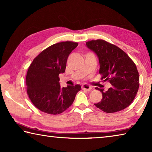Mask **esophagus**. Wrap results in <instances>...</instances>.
Masks as SVG:
<instances>
[{"label": "esophagus", "instance_id": "1", "mask_svg": "<svg viewBox=\"0 0 152 152\" xmlns=\"http://www.w3.org/2000/svg\"><path fill=\"white\" fill-rule=\"evenodd\" d=\"M91 88H92V87L87 84H84L82 85V89L84 90V91H90L91 90Z\"/></svg>", "mask_w": 152, "mask_h": 152}]
</instances>
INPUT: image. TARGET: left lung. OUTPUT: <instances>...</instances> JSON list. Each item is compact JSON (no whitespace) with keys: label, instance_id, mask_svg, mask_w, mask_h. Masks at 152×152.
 Segmentation results:
<instances>
[{"label":"left lung","instance_id":"1","mask_svg":"<svg viewBox=\"0 0 152 152\" xmlns=\"http://www.w3.org/2000/svg\"><path fill=\"white\" fill-rule=\"evenodd\" d=\"M86 45L99 58L101 80L112 85L106 92L96 87L102 92V98L95 106L107 113L120 111L129 106L140 86L135 63L121 49L104 40H91Z\"/></svg>","mask_w":152,"mask_h":152}]
</instances>
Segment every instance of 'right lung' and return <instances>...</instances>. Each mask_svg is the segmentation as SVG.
<instances>
[{"mask_svg":"<svg viewBox=\"0 0 152 152\" xmlns=\"http://www.w3.org/2000/svg\"><path fill=\"white\" fill-rule=\"evenodd\" d=\"M78 43L62 42L42 51L28 69L26 76L27 92L34 106L43 113L58 115L72 104L81 86L61 88L59 74L64 73L70 53Z\"/></svg>","mask_w":152,"mask_h":152,"instance_id":"obj_1","label":"right lung"}]
</instances>
